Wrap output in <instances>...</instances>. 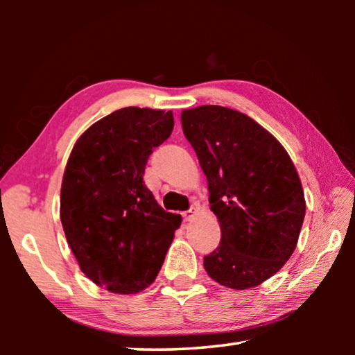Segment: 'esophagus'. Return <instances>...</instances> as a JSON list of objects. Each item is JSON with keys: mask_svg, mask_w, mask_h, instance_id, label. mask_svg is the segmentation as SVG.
Wrapping results in <instances>:
<instances>
[{"mask_svg": "<svg viewBox=\"0 0 355 355\" xmlns=\"http://www.w3.org/2000/svg\"><path fill=\"white\" fill-rule=\"evenodd\" d=\"M192 218H194V209H188V211H184L183 213V220L184 222H189V220H192Z\"/></svg>", "mask_w": 355, "mask_h": 355, "instance_id": "1", "label": "esophagus"}]
</instances>
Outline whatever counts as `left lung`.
<instances>
[{"label": "left lung", "instance_id": "obj_1", "mask_svg": "<svg viewBox=\"0 0 355 355\" xmlns=\"http://www.w3.org/2000/svg\"><path fill=\"white\" fill-rule=\"evenodd\" d=\"M182 127L220 224L219 245L203 257L205 271L233 290L263 284L290 260L305 216L290 155L261 125L230 107L186 110Z\"/></svg>", "mask_w": 355, "mask_h": 355}]
</instances>
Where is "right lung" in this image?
<instances>
[{"label": "right lung", "mask_w": 355, "mask_h": 355, "mask_svg": "<svg viewBox=\"0 0 355 355\" xmlns=\"http://www.w3.org/2000/svg\"><path fill=\"white\" fill-rule=\"evenodd\" d=\"M172 130V111L123 107L84 131L70 153L62 228L81 271L107 291L135 294L152 284L182 224L142 178L148 156Z\"/></svg>", "instance_id": "right-lung-1"}]
</instances>
